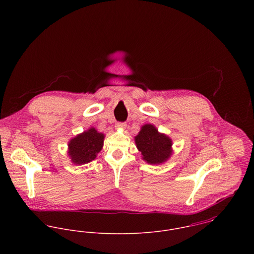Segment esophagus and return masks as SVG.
<instances>
[{"mask_svg":"<svg viewBox=\"0 0 254 254\" xmlns=\"http://www.w3.org/2000/svg\"><path fill=\"white\" fill-rule=\"evenodd\" d=\"M126 126H127V124L125 122H118L115 124L116 129H125Z\"/></svg>","mask_w":254,"mask_h":254,"instance_id":"esophagus-1","label":"esophagus"}]
</instances>
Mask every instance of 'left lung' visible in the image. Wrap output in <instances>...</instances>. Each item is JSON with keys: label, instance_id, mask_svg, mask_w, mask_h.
<instances>
[{"label": "left lung", "instance_id": "left-lung-1", "mask_svg": "<svg viewBox=\"0 0 254 254\" xmlns=\"http://www.w3.org/2000/svg\"><path fill=\"white\" fill-rule=\"evenodd\" d=\"M135 143L143 159L149 164L165 162L172 154V140L165 134H161L151 124L142 126L141 131L135 137Z\"/></svg>", "mask_w": 254, "mask_h": 254}]
</instances>
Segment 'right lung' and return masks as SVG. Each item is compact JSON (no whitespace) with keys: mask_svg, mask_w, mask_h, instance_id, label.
Returning <instances> with one entry per match:
<instances>
[{"mask_svg":"<svg viewBox=\"0 0 254 254\" xmlns=\"http://www.w3.org/2000/svg\"><path fill=\"white\" fill-rule=\"evenodd\" d=\"M105 135L94 127L77 135L68 143V155L77 165L86 164L97 157L104 145Z\"/></svg>","mask_w":254,"mask_h":254,"instance_id":"add662e5","label":"right lung"}]
</instances>
